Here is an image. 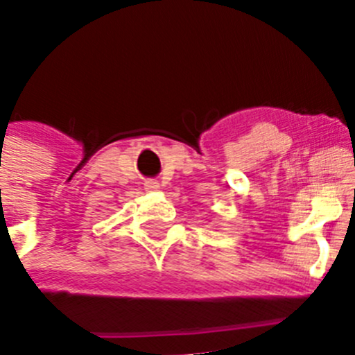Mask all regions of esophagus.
I'll list each match as a JSON object with an SVG mask.
<instances>
[{
	"instance_id": "obj_1",
	"label": "esophagus",
	"mask_w": 355,
	"mask_h": 355,
	"mask_svg": "<svg viewBox=\"0 0 355 355\" xmlns=\"http://www.w3.org/2000/svg\"><path fill=\"white\" fill-rule=\"evenodd\" d=\"M146 189L147 191H157V189H159V184H157V182H146Z\"/></svg>"
}]
</instances>
